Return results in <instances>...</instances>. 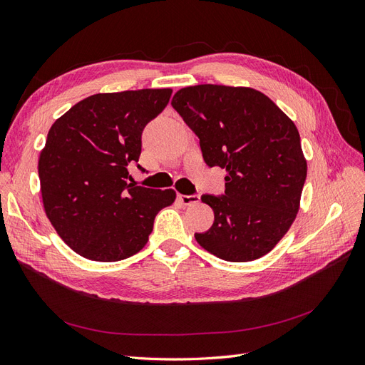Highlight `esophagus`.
I'll return each mask as SVG.
<instances>
[{
	"mask_svg": "<svg viewBox=\"0 0 365 365\" xmlns=\"http://www.w3.org/2000/svg\"><path fill=\"white\" fill-rule=\"evenodd\" d=\"M180 201L184 204V205H193V204H198L200 202V195H180L178 196Z\"/></svg>",
	"mask_w": 365,
	"mask_h": 365,
	"instance_id": "esophagus-1",
	"label": "esophagus"
}]
</instances>
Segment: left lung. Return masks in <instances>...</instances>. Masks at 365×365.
<instances>
[{
  "mask_svg": "<svg viewBox=\"0 0 365 365\" xmlns=\"http://www.w3.org/2000/svg\"><path fill=\"white\" fill-rule=\"evenodd\" d=\"M172 106L200 138L205 164L225 170L224 195L201 196L215 221L207 232L195 233L196 241L224 261L261 258L299 210L307 163L297 125L250 87H184Z\"/></svg>",
  "mask_w": 365,
  "mask_h": 365,
  "instance_id": "1",
  "label": "left lung"
}]
</instances>
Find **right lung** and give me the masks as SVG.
Masks as SVG:
<instances>
[{
  "instance_id": "add662e5",
  "label": "right lung",
  "mask_w": 365,
  "mask_h": 365,
  "mask_svg": "<svg viewBox=\"0 0 365 365\" xmlns=\"http://www.w3.org/2000/svg\"><path fill=\"white\" fill-rule=\"evenodd\" d=\"M172 88L96 93L53 123L38 175L48 221L83 258L115 262L149 241L155 216L170 205L172 189L129 182L147 123L169 104ZM138 169L143 167L138 164Z\"/></svg>"
}]
</instances>
